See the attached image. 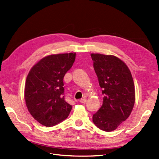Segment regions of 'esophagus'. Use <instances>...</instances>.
I'll list each match as a JSON object with an SVG mask.
<instances>
[{"mask_svg": "<svg viewBox=\"0 0 159 159\" xmlns=\"http://www.w3.org/2000/svg\"><path fill=\"white\" fill-rule=\"evenodd\" d=\"M86 102V99L85 98H83V99H81L80 100V103H85Z\"/></svg>", "mask_w": 159, "mask_h": 159, "instance_id": "1", "label": "esophagus"}]
</instances>
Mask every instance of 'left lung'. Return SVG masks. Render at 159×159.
<instances>
[{
	"instance_id": "1",
	"label": "left lung",
	"mask_w": 159,
	"mask_h": 159,
	"mask_svg": "<svg viewBox=\"0 0 159 159\" xmlns=\"http://www.w3.org/2000/svg\"><path fill=\"white\" fill-rule=\"evenodd\" d=\"M93 67L104 95L102 105L93 115L99 129L110 132L125 121L135 102L132 75L127 65L113 55L91 54Z\"/></svg>"
}]
</instances>
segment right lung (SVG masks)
Segmentation results:
<instances>
[{"label": "right lung", "mask_w": 159, "mask_h": 159, "mask_svg": "<svg viewBox=\"0 0 159 159\" xmlns=\"http://www.w3.org/2000/svg\"><path fill=\"white\" fill-rule=\"evenodd\" d=\"M76 53L51 54L34 65L26 77V105L41 125L52 127L66 120L72 106L64 98V77L72 67Z\"/></svg>", "instance_id": "right-lung-1"}]
</instances>
